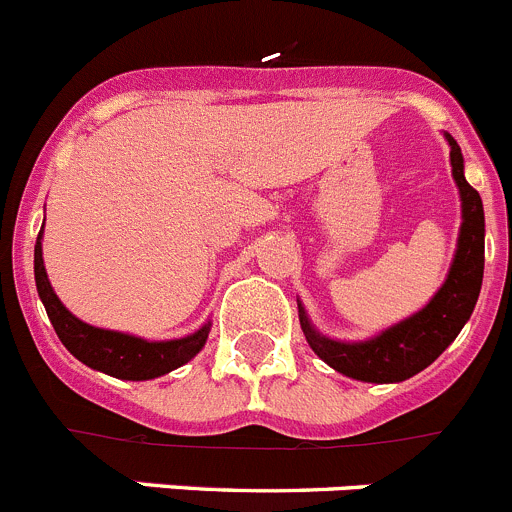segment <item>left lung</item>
Here are the masks:
<instances>
[{
  "label": "left lung",
  "mask_w": 512,
  "mask_h": 512,
  "mask_svg": "<svg viewBox=\"0 0 512 512\" xmlns=\"http://www.w3.org/2000/svg\"><path fill=\"white\" fill-rule=\"evenodd\" d=\"M443 138L451 146V176L459 187L461 225L449 274L428 305L366 341H338L323 336L297 300L307 343L330 369L341 372L343 377L372 384L405 382L423 372L425 366H431L472 318L485 274V207L477 189H472L464 176L459 143L449 133H443Z\"/></svg>",
  "instance_id": "left-lung-1"
}]
</instances>
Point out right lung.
Masks as SVG:
<instances>
[{
  "instance_id": "right-lung-1",
  "label": "right lung",
  "mask_w": 512,
  "mask_h": 512,
  "mask_svg": "<svg viewBox=\"0 0 512 512\" xmlns=\"http://www.w3.org/2000/svg\"><path fill=\"white\" fill-rule=\"evenodd\" d=\"M35 287L63 346L69 348L81 364L115 379L146 382V379L164 377L200 354L210 336V320L189 336L171 338V341H146L140 336L97 328L79 320L74 312L66 310L48 282V271L43 264V228L35 243Z\"/></svg>"
}]
</instances>
